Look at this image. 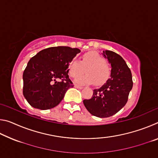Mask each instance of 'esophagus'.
I'll use <instances>...</instances> for the list:
<instances>
[{"instance_id": "obj_1", "label": "esophagus", "mask_w": 158, "mask_h": 158, "mask_svg": "<svg viewBox=\"0 0 158 158\" xmlns=\"http://www.w3.org/2000/svg\"><path fill=\"white\" fill-rule=\"evenodd\" d=\"M74 87H75L76 89H83V87L79 86V85H74Z\"/></svg>"}]
</instances>
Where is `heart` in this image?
<instances>
[{
	"label": "heart",
	"instance_id": "obj_1",
	"mask_svg": "<svg viewBox=\"0 0 158 158\" xmlns=\"http://www.w3.org/2000/svg\"><path fill=\"white\" fill-rule=\"evenodd\" d=\"M86 69L87 74L84 73ZM68 73L71 77L76 78L75 82L79 84H89L94 83L95 85H100L107 81L111 74V69L100 54L96 52H89L81 57V62L77 60H72L69 64Z\"/></svg>",
	"mask_w": 158,
	"mask_h": 158
}]
</instances>
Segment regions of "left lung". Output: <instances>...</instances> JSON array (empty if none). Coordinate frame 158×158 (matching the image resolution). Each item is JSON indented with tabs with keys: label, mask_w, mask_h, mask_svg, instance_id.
I'll return each instance as SVG.
<instances>
[{
	"label": "left lung",
	"mask_w": 158,
	"mask_h": 158,
	"mask_svg": "<svg viewBox=\"0 0 158 158\" xmlns=\"http://www.w3.org/2000/svg\"><path fill=\"white\" fill-rule=\"evenodd\" d=\"M102 54L111 64V78L100 89L93 90L92 98L83 102L93 116L107 118L125 105L133 82L130 69L121 56L109 50L104 51Z\"/></svg>",
	"instance_id": "8db88e82"
}]
</instances>
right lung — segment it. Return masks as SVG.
<instances>
[{
  "label": "right lung",
  "instance_id": "1",
  "mask_svg": "<svg viewBox=\"0 0 158 158\" xmlns=\"http://www.w3.org/2000/svg\"><path fill=\"white\" fill-rule=\"evenodd\" d=\"M81 51L69 47L44 49L32 57L23 74V94L34 108L55 107L67 90L73 87L68 76L69 63Z\"/></svg>",
  "mask_w": 158,
  "mask_h": 158
}]
</instances>
